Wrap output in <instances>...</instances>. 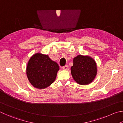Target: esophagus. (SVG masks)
<instances>
[{
  "label": "esophagus",
  "mask_w": 123,
  "mask_h": 123,
  "mask_svg": "<svg viewBox=\"0 0 123 123\" xmlns=\"http://www.w3.org/2000/svg\"><path fill=\"white\" fill-rule=\"evenodd\" d=\"M62 69H63V70H67L68 69V66H64V67H62Z\"/></svg>",
  "instance_id": "obj_1"
}]
</instances>
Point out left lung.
I'll list each match as a JSON object with an SVG mask.
<instances>
[{"label": "left lung", "instance_id": "left-lung-1", "mask_svg": "<svg viewBox=\"0 0 123 123\" xmlns=\"http://www.w3.org/2000/svg\"><path fill=\"white\" fill-rule=\"evenodd\" d=\"M71 74L74 80L80 85H88L95 79L97 73L96 62L88 55H79L73 59Z\"/></svg>", "mask_w": 123, "mask_h": 123}]
</instances>
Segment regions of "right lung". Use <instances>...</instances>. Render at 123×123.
I'll use <instances>...</instances> for the list:
<instances>
[{"mask_svg":"<svg viewBox=\"0 0 123 123\" xmlns=\"http://www.w3.org/2000/svg\"><path fill=\"white\" fill-rule=\"evenodd\" d=\"M60 68L48 55L37 53L30 57L26 67V75L35 88L44 89L55 81Z\"/></svg>","mask_w":123,"mask_h":123,"instance_id":"add662e5","label":"right lung"}]
</instances>
